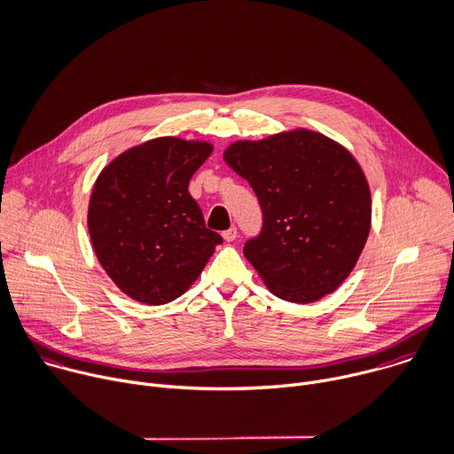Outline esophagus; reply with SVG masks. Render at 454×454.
I'll list each match as a JSON object with an SVG mask.
<instances>
[{
    "instance_id": "obj_1",
    "label": "esophagus",
    "mask_w": 454,
    "mask_h": 454,
    "mask_svg": "<svg viewBox=\"0 0 454 454\" xmlns=\"http://www.w3.org/2000/svg\"><path fill=\"white\" fill-rule=\"evenodd\" d=\"M222 236H223V239H225V241H234V239H236V236H238V229H236V227H231V229L223 231V232H222Z\"/></svg>"
}]
</instances>
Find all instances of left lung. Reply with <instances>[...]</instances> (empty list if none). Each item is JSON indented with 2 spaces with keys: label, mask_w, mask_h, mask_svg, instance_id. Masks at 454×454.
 Segmentation results:
<instances>
[{
  "label": "left lung",
  "mask_w": 454,
  "mask_h": 454,
  "mask_svg": "<svg viewBox=\"0 0 454 454\" xmlns=\"http://www.w3.org/2000/svg\"><path fill=\"white\" fill-rule=\"evenodd\" d=\"M223 159L248 180L262 211V229L243 254L266 288L297 304L333 294L371 232V188L354 155L324 134L297 129L236 141Z\"/></svg>",
  "instance_id": "1"
}]
</instances>
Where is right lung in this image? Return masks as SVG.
<instances>
[{
    "label": "right lung",
    "instance_id": "right-lung-1",
    "mask_svg": "<svg viewBox=\"0 0 454 454\" xmlns=\"http://www.w3.org/2000/svg\"><path fill=\"white\" fill-rule=\"evenodd\" d=\"M211 152L207 141L155 137L125 150L98 175L87 211L90 243L130 299L148 306L175 301L223 241L206 229L188 192Z\"/></svg>",
    "mask_w": 454,
    "mask_h": 454
}]
</instances>
